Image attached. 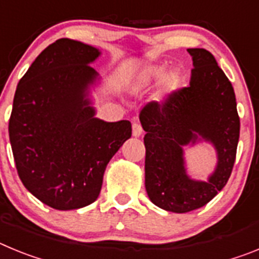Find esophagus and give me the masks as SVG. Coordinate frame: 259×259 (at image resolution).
Returning a JSON list of instances; mask_svg holds the SVG:
<instances>
[{
	"instance_id": "1",
	"label": "esophagus",
	"mask_w": 259,
	"mask_h": 259,
	"mask_svg": "<svg viewBox=\"0 0 259 259\" xmlns=\"http://www.w3.org/2000/svg\"><path fill=\"white\" fill-rule=\"evenodd\" d=\"M132 134H134L135 137L141 136V134H143V127H141L140 122L132 123Z\"/></svg>"
}]
</instances>
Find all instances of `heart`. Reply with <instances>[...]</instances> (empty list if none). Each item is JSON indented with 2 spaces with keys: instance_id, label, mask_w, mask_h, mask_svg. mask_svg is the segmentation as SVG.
Instances as JSON below:
<instances>
[{
  "instance_id": "b5f03b06",
  "label": "heart",
  "mask_w": 259,
  "mask_h": 259,
  "mask_svg": "<svg viewBox=\"0 0 259 259\" xmlns=\"http://www.w3.org/2000/svg\"><path fill=\"white\" fill-rule=\"evenodd\" d=\"M166 70V66L154 65L146 67L140 75L141 83L145 84V85L152 83H157V81H159V80L164 76ZM180 81H182V76H180L179 72H178V71H172V72H170V74L166 76V79L163 80V91L166 93L172 92V91H175V89L180 85Z\"/></svg>"
}]
</instances>
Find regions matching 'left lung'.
Masks as SVG:
<instances>
[{
  "label": "left lung",
  "instance_id": "1",
  "mask_svg": "<svg viewBox=\"0 0 259 259\" xmlns=\"http://www.w3.org/2000/svg\"><path fill=\"white\" fill-rule=\"evenodd\" d=\"M193 66L188 87L143 107L140 122L145 144V188L154 205L172 212L200 209L227 184L236 159L240 118L233 87L215 58L205 49H188ZM211 141L219 166L209 182H194L185 174L181 146Z\"/></svg>",
  "mask_w": 259,
  "mask_h": 259
}]
</instances>
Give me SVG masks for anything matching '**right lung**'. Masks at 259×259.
<instances>
[{
    "label": "right lung",
    "mask_w": 259,
    "mask_h": 259,
    "mask_svg": "<svg viewBox=\"0 0 259 259\" xmlns=\"http://www.w3.org/2000/svg\"><path fill=\"white\" fill-rule=\"evenodd\" d=\"M96 48L59 38L19 80L9 120L18 175L36 198L57 210L97 200L109 161L132 135L131 122L95 118L87 89Z\"/></svg>",
    "instance_id": "obj_1"
}]
</instances>
